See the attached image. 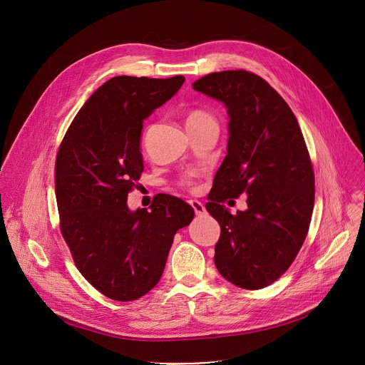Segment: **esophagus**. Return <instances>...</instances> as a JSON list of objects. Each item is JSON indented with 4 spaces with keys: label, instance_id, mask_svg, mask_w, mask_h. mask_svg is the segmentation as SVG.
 I'll use <instances>...</instances> for the list:
<instances>
[{
    "label": "esophagus",
    "instance_id": "34e87169",
    "mask_svg": "<svg viewBox=\"0 0 365 365\" xmlns=\"http://www.w3.org/2000/svg\"><path fill=\"white\" fill-rule=\"evenodd\" d=\"M190 205H192V207H193V211H195L196 215H205V214H206V210H205L203 203H200L199 200H190Z\"/></svg>",
    "mask_w": 365,
    "mask_h": 365
}]
</instances>
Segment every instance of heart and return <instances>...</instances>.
Returning a JSON list of instances; mask_svg holds the SVG:
<instances>
[{"mask_svg":"<svg viewBox=\"0 0 365 365\" xmlns=\"http://www.w3.org/2000/svg\"><path fill=\"white\" fill-rule=\"evenodd\" d=\"M206 121H214L212 117L205 113V111H200V110H195V111H190L187 118H186V127L187 125H195V124H200V123H206ZM195 173H186L182 179H180V183L186 187H193L195 186Z\"/></svg>","mask_w":365,"mask_h":365,"instance_id":"heart-1","label":"heart"}]
</instances>
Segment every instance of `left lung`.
Listing matches in <instances>:
<instances>
[{
  "label": "left lung",
  "instance_id": "left-lung-1",
  "mask_svg": "<svg viewBox=\"0 0 365 365\" xmlns=\"http://www.w3.org/2000/svg\"><path fill=\"white\" fill-rule=\"evenodd\" d=\"M222 102L228 114L227 155L207 195L206 211L221 225L215 266L230 283L263 289L293 263L309 230L315 176L294 114L263 79L224 71L192 83ZM247 195L232 216L222 203Z\"/></svg>",
  "mask_w": 365,
  "mask_h": 365
}]
</instances>
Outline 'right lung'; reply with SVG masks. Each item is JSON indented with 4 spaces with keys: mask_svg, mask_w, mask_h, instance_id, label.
I'll use <instances>...</instances> for the list:
<instances>
[{
    "mask_svg": "<svg viewBox=\"0 0 365 365\" xmlns=\"http://www.w3.org/2000/svg\"><path fill=\"white\" fill-rule=\"evenodd\" d=\"M183 82V76L111 78L89 96L59 147L55 190L62 235L82 276L114 300H135L159 283L175 234L195 215L170 195L155 196L150 211L127 205L144 169L143 123Z\"/></svg>",
    "mask_w": 365,
    "mask_h": 365,
    "instance_id": "add662e5",
    "label": "right lung"
}]
</instances>
